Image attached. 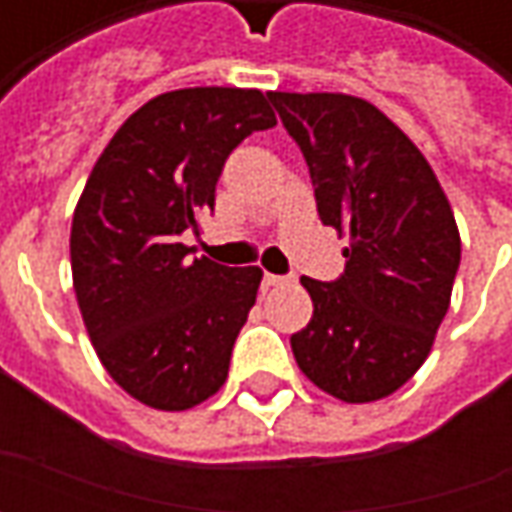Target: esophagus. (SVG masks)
<instances>
[{
	"instance_id": "34e87169",
	"label": "esophagus",
	"mask_w": 512,
	"mask_h": 512,
	"mask_svg": "<svg viewBox=\"0 0 512 512\" xmlns=\"http://www.w3.org/2000/svg\"><path fill=\"white\" fill-rule=\"evenodd\" d=\"M263 282H266L268 288H282V285H290V282H293V277H282V274H266V277H263Z\"/></svg>"
}]
</instances>
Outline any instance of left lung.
Here are the masks:
<instances>
[{
  "label": "left lung",
  "mask_w": 512,
  "mask_h": 512,
  "mask_svg": "<svg viewBox=\"0 0 512 512\" xmlns=\"http://www.w3.org/2000/svg\"><path fill=\"white\" fill-rule=\"evenodd\" d=\"M268 98L307 158L321 222L351 238L343 277H301L315 310L290 348L318 389L373 403L417 373L447 315L461 263L450 200L419 147L365 98Z\"/></svg>",
  "instance_id": "obj_1"
}]
</instances>
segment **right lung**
Instances as JSON below:
<instances>
[{
    "mask_svg": "<svg viewBox=\"0 0 512 512\" xmlns=\"http://www.w3.org/2000/svg\"><path fill=\"white\" fill-rule=\"evenodd\" d=\"M277 126L260 90L189 87L139 106L104 147L71 227L84 326L106 373L158 411L216 395L263 271L189 260L227 156Z\"/></svg>",
    "mask_w": 512,
    "mask_h": 512,
    "instance_id": "1",
    "label": "right lung"
}]
</instances>
